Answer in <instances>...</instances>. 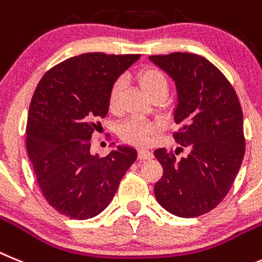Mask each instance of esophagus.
<instances>
[{
  "label": "esophagus",
  "instance_id": "obj_1",
  "mask_svg": "<svg viewBox=\"0 0 262 262\" xmlns=\"http://www.w3.org/2000/svg\"><path fill=\"white\" fill-rule=\"evenodd\" d=\"M138 157H140V159H151L153 153L147 149H140L138 150Z\"/></svg>",
  "mask_w": 262,
  "mask_h": 262
}]
</instances>
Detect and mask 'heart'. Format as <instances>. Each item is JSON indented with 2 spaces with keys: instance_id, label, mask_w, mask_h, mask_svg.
I'll return each mask as SVG.
<instances>
[{
  "instance_id": "obj_1",
  "label": "heart",
  "mask_w": 262,
  "mask_h": 262,
  "mask_svg": "<svg viewBox=\"0 0 262 262\" xmlns=\"http://www.w3.org/2000/svg\"><path fill=\"white\" fill-rule=\"evenodd\" d=\"M138 81L150 96L157 93H167L169 81L161 70L154 67L145 68L138 74ZM124 79L118 77L113 81L109 90L108 105L113 113L121 111L122 95H124ZM158 132V125L140 116H133L122 122L118 128V134L124 141L137 146H146L151 144Z\"/></svg>"
}]
</instances>
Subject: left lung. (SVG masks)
<instances>
[{
    "mask_svg": "<svg viewBox=\"0 0 262 262\" xmlns=\"http://www.w3.org/2000/svg\"><path fill=\"white\" fill-rule=\"evenodd\" d=\"M177 87L174 140L181 159L166 149L154 156L163 175L154 186L158 203L179 217L210 212L228 194L245 153L243 111L227 77L203 56L188 52L149 56Z\"/></svg>",
    "mask_w": 262,
    "mask_h": 262,
    "instance_id": "obj_1",
    "label": "left lung"
}]
</instances>
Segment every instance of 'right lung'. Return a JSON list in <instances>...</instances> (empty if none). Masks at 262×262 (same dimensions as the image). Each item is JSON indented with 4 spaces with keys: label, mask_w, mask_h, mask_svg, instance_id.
Here are the masks:
<instances>
[{
    "label": "right lung",
    "mask_w": 262,
    "mask_h": 262,
    "mask_svg": "<svg viewBox=\"0 0 262 262\" xmlns=\"http://www.w3.org/2000/svg\"><path fill=\"white\" fill-rule=\"evenodd\" d=\"M141 55L87 52L43 75L31 99L26 147L43 196L59 213L85 220L105 210L137 150L118 145L91 154V138L108 113L111 85Z\"/></svg>",
    "instance_id": "right-lung-1"
}]
</instances>
